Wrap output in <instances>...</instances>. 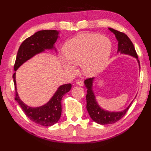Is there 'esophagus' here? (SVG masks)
Masks as SVG:
<instances>
[{"label": "esophagus", "instance_id": "esophagus-1", "mask_svg": "<svg viewBox=\"0 0 151 151\" xmlns=\"http://www.w3.org/2000/svg\"><path fill=\"white\" fill-rule=\"evenodd\" d=\"M76 84H77V85H78V86H84V82H83V81H77V82H76Z\"/></svg>", "mask_w": 151, "mask_h": 151}]
</instances>
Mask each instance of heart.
Instances as JSON below:
<instances>
[{
    "instance_id": "b5f03b06",
    "label": "heart",
    "mask_w": 151,
    "mask_h": 151,
    "mask_svg": "<svg viewBox=\"0 0 151 151\" xmlns=\"http://www.w3.org/2000/svg\"><path fill=\"white\" fill-rule=\"evenodd\" d=\"M111 52V43L107 37L94 34H81L69 40L60 56L63 68L74 73L76 64L86 75L93 76L104 68Z\"/></svg>"
}]
</instances>
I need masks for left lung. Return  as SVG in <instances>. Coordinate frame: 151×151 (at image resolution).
<instances>
[{"label":"left lung","instance_id":"left-lung-1","mask_svg":"<svg viewBox=\"0 0 151 151\" xmlns=\"http://www.w3.org/2000/svg\"><path fill=\"white\" fill-rule=\"evenodd\" d=\"M108 30L115 35V38L118 41L117 54H126V55L135 58L137 63H138L140 70V64L139 60H137L138 57H137L134 45L129 39V37L125 34L120 32L116 30L113 29V28H108ZM94 79L95 78H91L84 81L85 86L88 89L87 95H86V102H87L86 108H87L89 116L93 121L98 124H108L114 123L124 116L134 100L123 110L119 111H110L105 110L99 104L97 99H96L93 89Z\"/></svg>","mask_w":151,"mask_h":151}]
</instances>
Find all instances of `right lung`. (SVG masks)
I'll list each match as a JSON object with an SVG mask.
<instances>
[{
	"mask_svg": "<svg viewBox=\"0 0 151 151\" xmlns=\"http://www.w3.org/2000/svg\"><path fill=\"white\" fill-rule=\"evenodd\" d=\"M59 34L60 31L55 30H40L25 40L19 48L14 65L15 71L28 60L37 54L44 52L46 50H54L57 52L54 44L60 37ZM15 75L16 73L13 75L15 90V100L18 102L25 115L31 121L41 126L50 127L56 124L62 114V99L70 90L71 84L60 86L47 103L40 106L32 107L27 105L19 97L17 91Z\"/></svg>",
	"mask_w": 151,
	"mask_h": 151,
	"instance_id": "obj_1",
	"label": "right lung"
}]
</instances>
